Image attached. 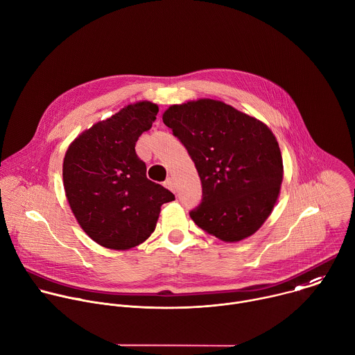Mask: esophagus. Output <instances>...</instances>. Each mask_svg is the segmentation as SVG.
Here are the masks:
<instances>
[{
  "mask_svg": "<svg viewBox=\"0 0 355 355\" xmlns=\"http://www.w3.org/2000/svg\"><path fill=\"white\" fill-rule=\"evenodd\" d=\"M164 187H166V188H168L170 191H173V192H174L175 187H174V181H173V178H167V180L164 181Z\"/></svg>",
  "mask_w": 355,
  "mask_h": 355,
  "instance_id": "obj_1",
  "label": "esophagus"
}]
</instances>
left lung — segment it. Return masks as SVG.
Here are the masks:
<instances>
[{"instance_id":"left-lung-1","label":"left lung","mask_w":355,"mask_h":355,"mask_svg":"<svg viewBox=\"0 0 355 355\" xmlns=\"http://www.w3.org/2000/svg\"><path fill=\"white\" fill-rule=\"evenodd\" d=\"M163 123L185 146L202 182V200L189 211L195 224L227 243L259 230L283 181V159L272 131L210 98L171 105Z\"/></svg>"}]
</instances>
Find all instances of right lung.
I'll list each match as a JSON object with an SVG mask.
<instances>
[{"mask_svg": "<svg viewBox=\"0 0 355 355\" xmlns=\"http://www.w3.org/2000/svg\"><path fill=\"white\" fill-rule=\"evenodd\" d=\"M157 112L150 101L130 104L79 135L65 153L62 177L69 206L101 247L124 251L142 244L156 228L162 205L175 199L146 177V164L135 152Z\"/></svg>", "mask_w": 355, "mask_h": 355, "instance_id": "1", "label": "right lung"}]
</instances>
